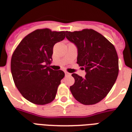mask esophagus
<instances>
[{"label":"esophagus","instance_id":"esophagus-1","mask_svg":"<svg viewBox=\"0 0 132 132\" xmlns=\"http://www.w3.org/2000/svg\"><path fill=\"white\" fill-rule=\"evenodd\" d=\"M65 75H66V76H69V75H71V74H70L69 73H68V72H67V71L65 72Z\"/></svg>","mask_w":132,"mask_h":132}]
</instances>
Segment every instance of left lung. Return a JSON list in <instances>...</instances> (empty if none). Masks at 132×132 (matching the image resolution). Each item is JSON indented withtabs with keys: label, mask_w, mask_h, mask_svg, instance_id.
Wrapping results in <instances>:
<instances>
[{
	"label": "left lung",
	"mask_w": 132,
	"mask_h": 132,
	"mask_svg": "<svg viewBox=\"0 0 132 132\" xmlns=\"http://www.w3.org/2000/svg\"><path fill=\"white\" fill-rule=\"evenodd\" d=\"M66 38L78 49L77 64L87 73L84 78L73 73V96L85 105L98 103L106 96L118 75L117 52L112 43L93 29L66 31Z\"/></svg>",
	"instance_id": "obj_1"
}]
</instances>
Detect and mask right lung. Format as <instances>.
Masks as SVG:
<instances>
[{
	"instance_id": "obj_1",
	"label": "right lung",
	"mask_w": 132,
	"mask_h": 132,
	"mask_svg": "<svg viewBox=\"0 0 132 132\" xmlns=\"http://www.w3.org/2000/svg\"><path fill=\"white\" fill-rule=\"evenodd\" d=\"M65 31L38 29L27 35L12 55L11 73L16 87L26 100L38 105L50 103L55 98L61 70L50 68L53 48L65 38Z\"/></svg>"
}]
</instances>
